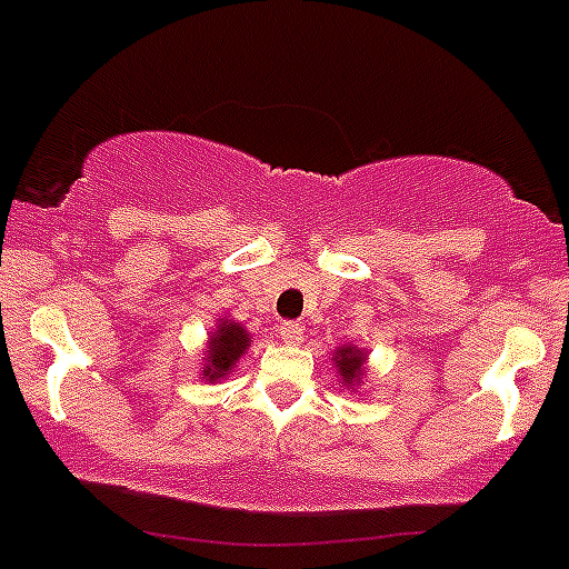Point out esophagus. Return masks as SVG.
Segmentation results:
<instances>
[{
	"instance_id": "esophagus-1",
	"label": "esophagus",
	"mask_w": 569,
	"mask_h": 569,
	"mask_svg": "<svg viewBox=\"0 0 569 569\" xmlns=\"http://www.w3.org/2000/svg\"><path fill=\"white\" fill-rule=\"evenodd\" d=\"M279 332H281V338H284V341H288V343H301V341H305V330H301V325H296V321H284Z\"/></svg>"
}]
</instances>
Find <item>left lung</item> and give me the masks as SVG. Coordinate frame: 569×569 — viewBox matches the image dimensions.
Segmentation results:
<instances>
[{"label":"left lung","mask_w":569,"mask_h":569,"mask_svg":"<svg viewBox=\"0 0 569 569\" xmlns=\"http://www.w3.org/2000/svg\"><path fill=\"white\" fill-rule=\"evenodd\" d=\"M332 363H336V375L338 383H343L347 389H361L363 378H367V363H369V352L358 343H341L332 352Z\"/></svg>","instance_id":"obj_1"}]
</instances>
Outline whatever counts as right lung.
<instances>
[{
	"instance_id": "right-lung-1",
	"label": "right lung",
	"mask_w": 569,
	"mask_h": 569,
	"mask_svg": "<svg viewBox=\"0 0 569 569\" xmlns=\"http://www.w3.org/2000/svg\"><path fill=\"white\" fill-rule=\"evenodd\" d=\"M248 347L250 332L239 321H233L231 316H220L217 327L208 332L206 349H202L200 378L206 383H220V380H226L239 363V358L248 352Z\"/></svg>"
}]
</instances>
